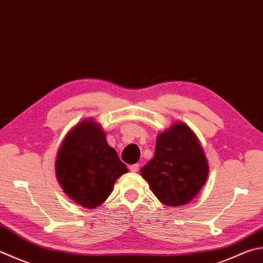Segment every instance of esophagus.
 <instances>
[{"instance_id":"obj_1","label":"esophagus","mask_w":263,"mask_h":263,"mask_svg":"<svg viewBox=\"0 0 263 263\" xmlns=\"http://www.w3.org/2000/svg\"><path fill=\"white\" fill-rule=\"evenodd\" d=\"M138 170H140V166H138V163H135V165L129 166V171L133 172V173L138 172Z\"/></svg>"}]
</instances>
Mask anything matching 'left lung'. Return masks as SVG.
<instances>
[{"label": "left lung", "mask_w": 263, "mask_h": 263, "mask_svg": "<svg viewBox=\"0 0 263 263\" xmlns=\"http://www.w3.org/2000/svg\"><path fill=\"white\" fill-rule=\"evenodd\" d=\"M209 171L195 133L185 123L177 122L158 135L155 157L142 168L141 175L163 205L176 207L198 195Z\"/></svg>", "instance_id": "8db88e82"}]
</instances>
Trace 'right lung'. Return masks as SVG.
I'll return each mask as SVG.
<instances>
[{
  "instance_id": "1",
  "label": "right lung",
  "mask_w": 263,
  "mask_h": 263,
  "mask_svg": "<svg viewBox=\"0 0 263 263\" xmlns=\"http://www.w3.org/2000/svg\"><path fill=\"white\" fill-rule=\"evenodd\" d=\"M128 168L107 144L105 133L91 119L72 128L56 159V177L64 192L87 209L101 206Z\"/></svg>"
}]
</instances>
